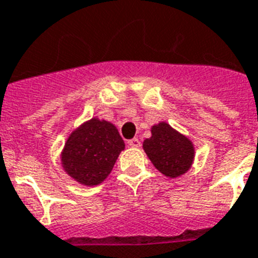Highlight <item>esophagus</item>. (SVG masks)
Wrapping results in <instances>:
<instances>
[{
    "label": "esophagus",
    "mask_w": 258,
    "mask_h": 258,
    "mask_svg": "<svg viewBox=\"0 0 258 258\" xmlns=\"http://www.w3.org/2000/svg\"><path fill=\"white\" fill-rule=\"evenodd\" d=\"M127 145L132 146V148H140V146H141V142H140L138 138H133V140H131V141H127Z\"/></svg>",
    "instance_id": "obj_1"
}]
</instances>
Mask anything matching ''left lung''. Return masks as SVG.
Instances as JSON below:
<instances>
[{
	"label": "left lung",
	"instance_id": "obj_1",
	"mask_svg": "<svg viewBox=\"0 0 258 258\" xmlns=\"http://www.w3.org/2000/svg\"><path fill=\"white\" fill-rule=\"evenodd\" d=\"M150 132L152 137L145 140L142 148L155 169L172 179L186 174L195 159L190 138L165 121L153 125Z\"/></svg>",
	"mask_w": 258,
	"mask_h": 258
}]
</instances>
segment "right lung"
<instances>
[{
	"mask_svg": "<svg viewBox=\"0 0 258 258\" xmlns=\"http://www.w3.org/2000/svg\"><path fill=\"white\" fill-rule=\"evenodd\" d=\"M124 149L116 125L92 117L67 137L60 153L61 167L83 186H97L108 178Z\"/></svg>",
	"mask_w": 258,
	"mask_h": 258,
	"instance_id": "1",
	"label": "right lung"
}]
</instances>
